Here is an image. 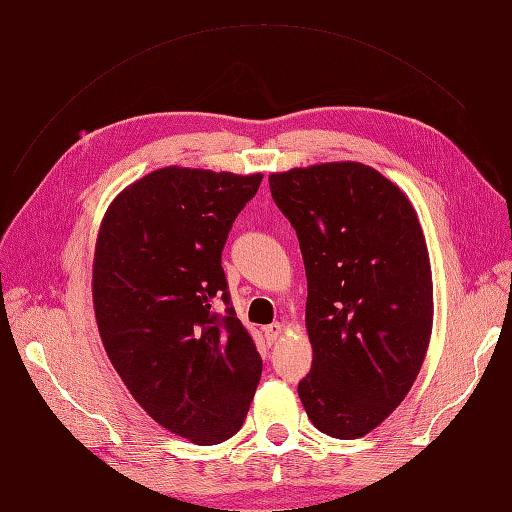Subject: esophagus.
Returning a JSON list of instances; mask_svg holds the SVG:
<instances>
[{"label": "esophagus", "mask_w": 512, "mask_h": 512, "mask_svg": "<svg viewBox=\"0 0 512 512\" xmlns=\"http://www.w3.org/2000/svg\"><path fill=\"white\" fill-rule=\"evenodd\" d=\"M262 333H265V337H267V342H269V344H275L277 339H280V337H282V333H284V324H280V322H273V324H269V327L262 329Z\"/></svg>", "instance_id": "esophagus-1"}]
</instances>
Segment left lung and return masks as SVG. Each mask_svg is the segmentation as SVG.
<instances>
[{"label":"left lung","mask_w":512,"mask_h":512,"mask_svg":"<svg viewBox=\"0 0 512 512\" xmlns=\"http://www.w3.org/2000/svg\"><path fill=\"white\" fill-rule=\"evenodd\" d=\"M297 230L307 277L312 369L299 382L316 429L363 438L421 371L433 327V282L421 222L391 179L361 162L269 175Z\"/></svg>","instance_id":"obj_1"}]
</instances>
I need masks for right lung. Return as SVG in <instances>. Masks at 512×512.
<instances>
[{"label":"right lung","instance_id":"obj_1","mask_svg":"<svg viewBox=\"0 0 512 512\" xmlns=\"http://www.w3.org/2000/svg\"><path fill=\"white\" fill-rule=\"evenodd\" d=\"M262 175L164 166L121 190L96 241L91 294L100 339L130 395L175 436H235L262 359L228 305L222 250Z\"/></svg>","mask_w":512,"mask_h":512}]
</instances>
